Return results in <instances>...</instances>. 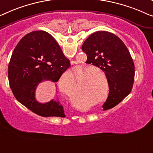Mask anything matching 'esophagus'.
I'll list each match as a JSON object with an SVG mask.
<instances>
[{"label":"esophagus","instance_id":"obj_1","mask_svg":"<svg viewBox=\"0 0 153 153\" xmlns=\"http://www.w3.org/2000/svg\"><path fill=\"white\" fill-rule=\"evenodd\" d=\"M71 63H73V62H71Z\"/></svg>","mask_w":153,"mask_h":153}]
</instances>
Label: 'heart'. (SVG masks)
Instances as JSON below:
<instances>
[{
    "label": "heart",
    "instance_id": "obj_1",
    "mask_svg": "<svg viewBox=\"0 0 153 153\" xmlns=\"http://www.w3.org/2000/svg\"><path fill=\"white\" fill-rule=\"evenodd\" d=\"M100 74L105 77L104 73L95 67L88 69V67H80L74 73L79 90V99L81 102H86L104 94L103 80ZM75 79L71 73L67 71L61 77L58 83L61 92L72 100L76 99L77 96Z\"/></svg>",
    "mask_w": 153,
    "mask_h": 153
}]
</instances>
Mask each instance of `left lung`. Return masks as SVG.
Returning a JSON list of instances; mask_svg holds the SVG:
<instances>
[{"mask_svg":"<svg viewBox=\"0 0 153 153\" xmlns=\"http://www.w3.org/2000/svg\"><path fill=\"white\" fill-rule=\"evenodd\" d=\"M82 51L89 64L106 75L109 93L102 108L108 110L117 105L131 93L135 77V66L126 45L111 32L97 31L84 41Z\"/></svg>","mask_w":153,"mask_h":153,"instance_id":"8db88e82","label":"left lung"}]
</instances>
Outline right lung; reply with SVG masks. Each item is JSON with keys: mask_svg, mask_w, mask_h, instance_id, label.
I'll use <instances>...</instances> for the list:
<instances>
[{"mask_svg": "<svg viewBox=\"0 0 153 153\" xmlns=\"http://www.w3.org/2000/svg\"><path fill=\"white\" fill-rule=\"evenodd\" d=\"M71 66L51 34L35 31L20 40L8 67L11 89L18 102L42 117H65L58 99L46 103L36 100V90L44 81L57 82Z\"/></svg>", "mask_w": 153, "mask_h": 153, "instance_id": "add662e5", "label": "right lung"}]
</instances>
